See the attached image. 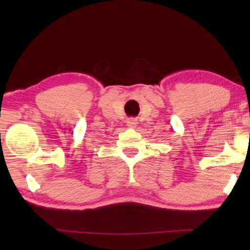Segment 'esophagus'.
<instances>
[{
    "mask_svg": "<svg viewBox=\"0 0 250 250\" xmlns=\"http://www.w3.org/2000/svg\"><path fill=\"white\" fill-rule=\"evenodd\" d=\"M137 120L134 119V118H129L128 120H126V125L129 126V128H135V125H137Z\"/></svg>",
    "mask_w": 250,
    "mask_h": 250,
    "instance_id": "34e87169",
    "label": "esophagus"
}]
</instances>
